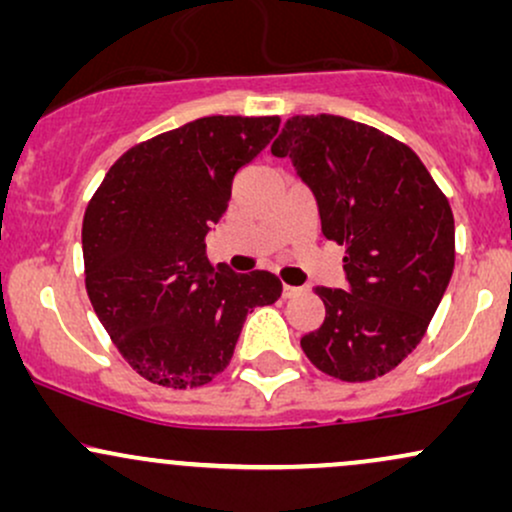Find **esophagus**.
<instances>
[{"label":"esophagus","instance_id":"1","mask_svg":"<svg viewBox=\"0 0 512 512\" xmlns=\"http://www.w3.org/2000/svg\"><path fill=\"white\" fill-rule=\"evenodd\" d=\"M301 291L303 289H298V286H289V284H284V289H281V293H284V298H296Z\"/></svg>","mask_w":512,"mask_h":512}]
</instances>
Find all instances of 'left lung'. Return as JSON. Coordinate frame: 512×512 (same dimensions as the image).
Instances as JSON below:
<instances>
[{
	"label": "left lung",
	"mask_w": 512,
	"mask_h": 512,
	"mask_svg": "<svg viewBox=\"0 0 512 512\" xmlns=\"http://www.w3.org/2000/svg\"><path fill=\"white\" fill-rule=\"evenodd\" d=\"M313 192L322 236L344 245L346 291L317 286L325 322L301 346L346 383L380 378L407 358L455 267V219L407 144L339 115H296L272 144Z\"/></svg>",
	"instance_id": "left-lung-1"
}]
</instances>
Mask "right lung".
I'll return each instance as SVG.
<instances>
[{"label":"right lung","instance_id":"add662e5","mask_svg":"<svg viewBox=\"0 0 512 512\" xmlns=\"http://www.w3.org/2000/svg\"><path fill=\"white\" fill-rule=\"evenodd\" d=\"M279 117L211 115L132 146L88 202L86 291L125 361L149 383L207 385L231 361L245 317L281 281L207 257L233 178L272 142Z\"/></svg>","mask_w":512,"mask_h":512}]
</instances>
